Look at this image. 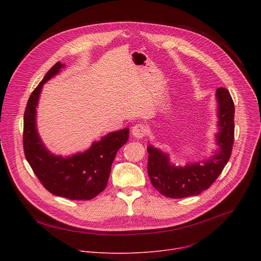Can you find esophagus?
Listing matches in <instances>:
<instances>
[{"label":"esophagus","instance_id":"esophagus-1","mask_svg":"<svg viewBox=\"0 0 261 261\" xmlns=\"http://www.w3.org/2000/svg\"><path fill=\"white\" fill-rule=\"evenodd\" d=\"M131 133L136 139H143L144 136L147 134V127L145 125H143V123H138V125L132 127Z\"/></svg>","mask_w":261,"mask_h":261}]
</instances>
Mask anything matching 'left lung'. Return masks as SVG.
Masks as SVG:
<instances>
[{
	"instance_id": "left-lung-1",
	"label": "left lung",
	"mask_w": 261,
	"mask_h": 261,
	"mask_svg": "<svg viewBox=\"0 0 261 261\" xmlns=\"http://www.w3.org/2000/svg\"><path fill=\"white\" fill-rule=\"evenodd\" d=\"M218 150L203 163H190L184 167H177L169 162L168 154L149 145L148 175L153 187L163 196L181 199L200 195L206 190L220 175L228 162L234 145V115L235 107L231 96L225 88H218Z\"/></svg>"
}]
</instances>
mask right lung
Masks as SVG:
<instances>
[{"label":"right lung","mask_w":261,"mask_h":261,"mask_svg":"<svg viewBox=\"0 0 261 261\" xmlns=\"http://www.w3.org/2000/svg\"><path fill=\"white\" fill-rule=\"evenodd\" d=\"M64 64L57 62L46 73L27 101L24 113L23 147L25 158L39 181L55 196L87 201L106 188L118 149L129 139V129L111 132L82 153L54 155L43 145L36 127V107L43 85Z\"/></svg>","instance_id":"right-lung-1"}]
</instances>
